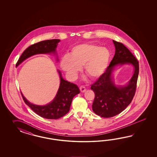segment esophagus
I'll return each mask as SVG.
<instances>
[{
    "label": "esophagus",
    "mask_w": 157,
    "mask_h": 157,
    "mask_svg": "<svg viewBox=\"0 0 157 157\" xmlns=\"http://www.w3.org/2000/svg\"><path fill=\"white\" fill-rule=\"evenodd\" d=\"M79 89H80V90H81V92H82V93L85 92V91H86V87L84 86H80V87H79Z\"/></svg>",
    "instance_id": "34e87169"
}]
</instances>
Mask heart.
<instances>
[{
    "label": "heart",
    "mask_w": 157,
    "mask_h": 157,
    "mask_svg": "<svg viewBox=\"0 0 157 157\" xmlns=\"http://www.w3.org/2000/svg\"><path fill=\"white\" fill-rule=\"evenodd\" d=\"M110 52L100 45L84 43L72 48L69 56L62 58L61 67L70 78H74L83 66L86 74L92 79L100 77L106 69Z\"/></svg>",
    "instance_id": "obj_1"
}]
</instances>
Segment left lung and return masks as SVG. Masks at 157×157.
<instances>
[{"mask_svg": "<svg viewBox=\"0 0 157 157\" xmlns=\"http://www.w3.org/2000/svg\"><path fill=\"white\" fill-rule=\"evenodd\" d=\"M116 51L114 57L104 72L91 85L95 94L92 109L95 114L102 117L109 118L120 113L133 99L136 92L139 62L123 44L113 40ZM131 63L134 67L133 76L127 86H118L111 79L114 67L118 63Z\"/></svg>", "mask_w": 157, "mask_h": 157, "instance_id": "1", "label": "left lung"}]
</instances>
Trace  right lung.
<instances>
[{"label":"right lung","instance_id":"obj_1","mask_svg":"<svg viewBox=\"0 0 157 157\" xmlns=\"http://www.w3.org/2000/svg\"><path fill=\"white\" fill-rule=\"evenodd\" d=\"M59 39L48 40L40 41L30 45L26 48L18 60L16 66H18L27 58L40 53H55ZM60 78V85L57 94L52 101L44 106H39L31 104L22 94L25 104L28 105L38 116L47 119H57L64 116L70 110L72 100L80 91L78 86L70 82L65 81L62 77L61 73L58 71Z\"/></svg>","mask_w":157,"mask_h":157}]
</instances>
